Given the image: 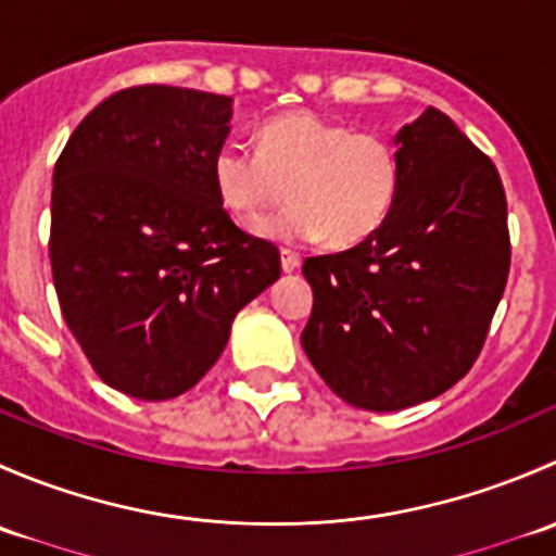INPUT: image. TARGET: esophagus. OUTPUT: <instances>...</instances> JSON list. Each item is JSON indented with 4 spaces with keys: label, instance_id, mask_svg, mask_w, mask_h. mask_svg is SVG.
Masks as SVG:
<instances>
[{
    "label": "esophagus",
    "instance_id": "34e87169",
    "mask_svg": "<svg viewBox=\"0 0 556 556\" xmlns=\"http://www.w3.org/2000/svg\"><path fill=\"white\" fill-rule=\"evenodd\" d=\"M282 268H285V271H288V274L299 271V268H301V255H299V252L282 250Z\"/></svg>",
    "mask_w": 556,
    "mask_h": 556
}]
</instances>
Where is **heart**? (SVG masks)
Segmentation results:
<instances>
[{"label":"heart","mask_w":556,"mask_h":556,"mask_svg":"<svg viewBox=\"0 0 556 556\" xmlns=\"http://www.w3.org/2000/svg\"><path fill=\"white\" fill-rule=\"evenodd\" d=\"M293 204L263 217L252 231L285 244L319 242L352 247L379 231L401 193L397 148L377 131L312 110L274 115L257 128V150L226 142L212 155L217 199L239 220H250L282 199Z\"/></svg>","instance_id":"1"}]
</instances>
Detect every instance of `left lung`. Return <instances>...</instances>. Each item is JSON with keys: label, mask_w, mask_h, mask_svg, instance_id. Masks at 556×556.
<instances>
[{"label": "left lung", "mask_w": 556, "mask_h": 556, "mask_svg": "<svg viewBox=\"0 0 556 556\" xmlns=\"http://www.w3.org/2000/svg\"><path fill=\"white\" fill-rule=\"evenodd\" d=\"M401 193L374 237L304 261L301 333L325 384L397 412L457 384L479 357L511 266L495 164L435 106L395 137Z\"/></svg>", "instance_id": "8db88e82"}]
</instances>
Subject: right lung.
<instances>
[{"mask_svg":"<svg viewBox=\"0 0 556 556\" xmlns=\"http://www.w3.org/2000/svg\"><path fill=\"white\" fill-rule=\"evenodd\" d=\"M231 97L137 86L93 106L53 169L50 266L99 379L139 401L190 390L231 323L277 282L279 250L244 233L212 185Z\"/></svg>","mask_w":556,"mask_h":556,"instance_id":"obj_1","label":"right lung"}]
</instances>
